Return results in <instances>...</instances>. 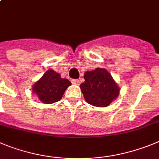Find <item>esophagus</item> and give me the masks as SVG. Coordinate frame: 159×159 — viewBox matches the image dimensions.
Here are the masks:
<instances>
[{"mask_svg": "<svg viewBox=\"0 0 159 159\" xmlns=\"http://www.w3.org/2000/svg\"><path fill=\"white\" fill-rule=\"evenodd\" d=\"M71 81H72V83L74 84V85H79V84H80V81L78 79H73V80H71Z\"/></svg>", "mask_w": 159, "mask_h": 159, "instance_id": "esophagus-1", "label": "esophagus"}]
</instances>
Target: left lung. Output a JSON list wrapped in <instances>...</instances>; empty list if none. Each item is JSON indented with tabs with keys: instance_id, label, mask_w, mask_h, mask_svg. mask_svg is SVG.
I'll use <instances>...</instances> for the list:
<instances>
[{
	"instance_id": "left-lung-1",
	"label": "left lung",
	"mask_w": 159,
	"mask_h": 159,
	"mask_svg": "<svg viewBox=\"0 0 159 159\" xmlns=\"http://www.w3.org/2000/svg\"><path fill=\"white\" fill-rule=\"evenodd\" d=\"M85 81L80 85L87 103L96 107H107L120 93V88L111 74L105 69L96 68L86 71Z\"/></svg>"
}]
</instances>
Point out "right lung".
<instances>
[{
  "instance_id": "add662e5",
  "label": "right lung",
  "mask_w": 159,
  "mask_h": 159,
  "mask_svg": "<svg viewBox=\"0 0 159 159\" xmlns=\"http://www.w3.org/2000/svg\"><path fill=\"white\" fill-rule=\"evenodd\" d=\"M70 85L71 82L69 80L62 78L59 74L53 70H48L34 84L32 92L44 104H52L62 99L66 89Z\"/></svg>"
}]
</instances>
